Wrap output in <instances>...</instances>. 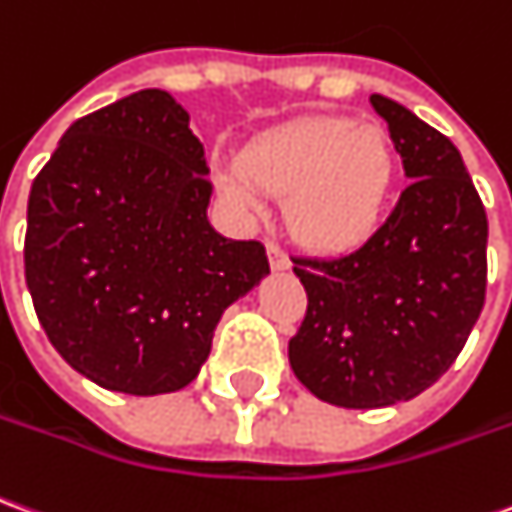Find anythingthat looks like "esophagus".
<instances>
[{"mask_svg":"<svg viewBox=\"0 0 512 512\" xmlns=\"http://www.w3.org/2000/svg\"><path fill=\"white\" fill-rule=\"evenodd\" d=\"M266 255H268V266H271V271H285V268L291 266V260L285 257V252H282L277 244H268Z\"/></svg>","mask_w":512,"mask_h":512,"instance_id":"1","label":"esophagus"}]
</instances>
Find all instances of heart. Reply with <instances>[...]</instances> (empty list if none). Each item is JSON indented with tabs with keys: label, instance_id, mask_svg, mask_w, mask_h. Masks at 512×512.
Returning a JSON list of instances; mask_svg holds the SVG:
<instances>
[{
	"label": "heart",
	"instance_id": "1",
	"mask_svg": "<svg viewBox=\"0 0 512 512\" xmlns=\"http://www.w3.org/2000/svg\"><path fill=\"white\" fill-rule=\"evenodd\" d=\"M219 191L255 216L263 194L282 196L293 238L321 255L355 252L380 230L396 185V149L374 121L307 116L244 146L219 171Z\"/></svg>",
	"mask_w": 512,
	"mask_h": 512
}]
</instances>
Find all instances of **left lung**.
I'll return each mask as SVG.
<instances>
[{"mask_svg":"<svg viewBox=\"0 0 512 512\" xmlns=\"http://www.w3.org/2000/svg\"><path fill=\"white\" fill-rule=\"evenodd\" d=\"M407 185L355 252L296 257L307 316L288 343L296 380L321 402L371 410L441 377L480 318L488 219L457 146L388 96L371 94Z\"/></svg>","mask_w":512,"mask_h":512,"instance_id":"left-lung-1","label":"left lung"}]
</instances>
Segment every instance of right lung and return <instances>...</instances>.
<instances>
[{
    "label": "right lung",
    "instance_id": "right-lung-1",
    "mask_svg": "<svg viewBox=\"0 0 512 512\" xmlns=\"http://www.w3.org/2000/svg\"><path fill=\"white\" fill-rule=\"evenodd\" d=\"M207 174L185 107L146 88L74 121L32 182V305L60 357L107 391L194 382L224 310L268 274L263 244L210 227Z\"/></svg>",
    "mask_w": 512,
    "mask_h": 512
}]
</instances>
